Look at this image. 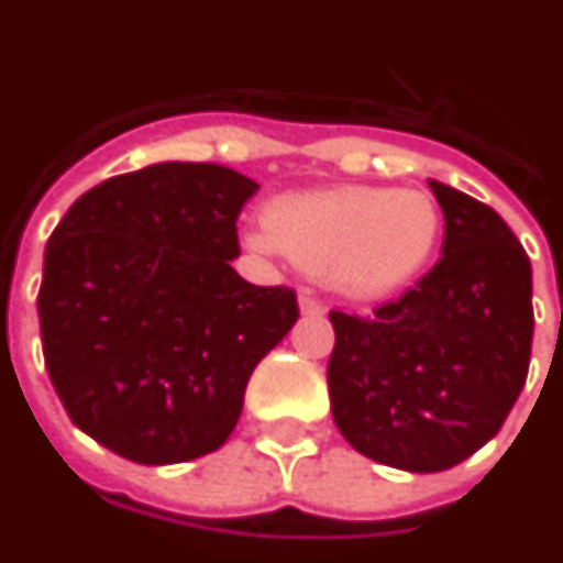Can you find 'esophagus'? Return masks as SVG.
Here are the masks:
<instances>
[{"label":"esophagus","mask_w":563,"mask_h":563,"mask_svg":"<svg viewBox=\"0 0 563 563\" xmlns=\"http://www.w3.org/2000/svg\"><path fill=\"white\" fill-rule=\"evenodd\" d=\"M298 307L303 316H324V303H321L319 298H312L310 291H303V295H300Z\"/></svg>","instance_id":"esophagus-1"}]
</instances>
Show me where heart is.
<instances>
[{
  "label": "heart",
  "mask_w": 563,
  "mask_h": 563,
  "mask_svg": "<svg viewBox=\"0 0 563 563\" xmlns=\"http://www.w3.org/2000/svg\"><path fill=\"white\" fill-rule=\"evenodd\" d=\"M443 212L416 188L342 186L277 197L265 227L247 235L256 251L289 256L303 272L324 274L349 300H384L405 291L431 265Z\"/></svg>",
  "instance_id": "obj_1"
}]
</instances>
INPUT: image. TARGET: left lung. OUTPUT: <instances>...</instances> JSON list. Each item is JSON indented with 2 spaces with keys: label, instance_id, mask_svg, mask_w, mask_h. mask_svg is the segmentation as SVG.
<instances>
[{
  "label": "left lung",
  "instance_id": "left-lung-1",
  "mask_svg": "<svg viewBox=\"0 0 563 563\" xmlns=\"http://www.w3.org/2000/svg\"><path fill=\"white\" fill-rule=\"evenodd\" d=\"M445 218L440 263L360 319L330 312V410L360 454L443 472L499 434L531 360V263L499 212L428 179Z\"/></svg>",
  "mask_w": 563,
  "mask_h": 563
}]
</instances>
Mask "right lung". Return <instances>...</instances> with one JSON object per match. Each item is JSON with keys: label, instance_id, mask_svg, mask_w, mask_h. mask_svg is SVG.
Returning a JSON list of instances; mask_svg holds the SVG:
<instances>
[{"label": "right lung", "instance_id": "right-lung-1", "mask_svg": "<svg viewBox=\"0 0 563 563\" xmlns=\"http://www.w3.org/2000/svg\"><path fill=\"white\" fill-rule=\"evenodd\" d=\"M256 188L233 167L158 162L85 191L46 242V372L73 424L126 461L221 449L256 363L298 321L295 291L230 265Z\"/></svg>", "mask_w": 563, "mask_h": 563}]
</instances>
